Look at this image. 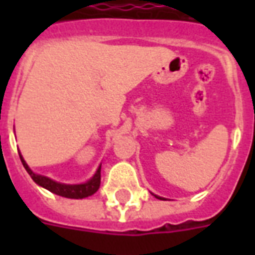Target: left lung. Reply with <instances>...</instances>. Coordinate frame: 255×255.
I'll list each match as a JSON object with an SVG mask.
<instances>
[{"label": "left lung", "mask_w": 255, "mask_h": 255, "mask_svg": "<svg viewBox=\"0 0 255 255\" xmlns=\"http://www.w3.org/2000/svg\"><path fill=\"white\" fill-rule=\"evenodd\" d=\"M157 198H158V199H162V198H160V197H157Z\"/></svg>", "instance_id": "8db88e82"}]
</instances>
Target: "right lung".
<instances>
[{
    "label": "right lung",
    "mask_w": 255,
    "mask_h": 255,
    "mask_svg": "<svg viewBox=\"0 0 255 255\" xmlns=\"http://www.w3.org/2000/svg\"><path fill=\"white\" fill-rule=\"evenodd\" d=\"M20 160H21V164H23V166L25 168V171L28 172V175L32 177V180H34L36 184H39V186H42L43 188H46L49 191L57 194L60 197L72 198V199H82V198L93 195V194L98 191V188H100L101 168H98V171H97V173L93 176V179H90L87 183H83V184H61V183L54 182V180L49 179V177L34 173V172L28 168V165L25 164V161L23 160L21 155H20Z\"/></svg>",
    "instance_id": "right-lung-1"
}]
</instances>
